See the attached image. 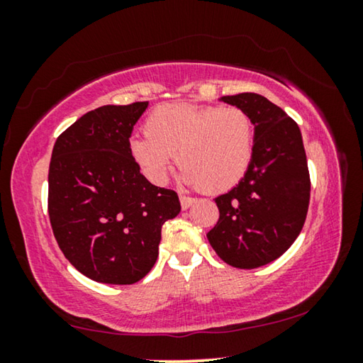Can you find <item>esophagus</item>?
Wrapping results in <instances>:
<instances>
[{"mask_svg":"<svg viewBox=\"0 0 363 363\" xmlns=\"http://www.w3.org/2000/svg\"><path fill=\"white\" fill-rule=\"evenodd\" d=\"M179 200H181L182 210H187V208H190L195 203L194 196H189V195H179Z\"/></svg>","mask_w":363,"mask_h":363,"instance_id":"1","label":"esophagus"}]
</instances>
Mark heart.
<instances>
[{"instance_id": "heart-1", "label": "heart", "mask_w": 363, "mask_h": 363, "mask_svg": "<svg viewBox=\"0 0 363 363\" xmlns=\"http://www.w3.org/2000/svg\"><path fill=\"white\" fill-rule=\"evenodd\" d=\"M144 133L131 139L130 149L155 184L167 179L176 155L186 186L224 192L243 179L253 160V120L237 106L163 104L145 118Z\"/></svg>"}]
</instances>
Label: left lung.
I'll use <instances>...</instances> for the list:
<instances>
[{
  "mask_svg": "<svg viewBox=\"0 0 363 363\" xmlns=\"http://www.w3.org/2000/svg\"><path fill=\"white\" fill-rule=\"evenodd\" d=\"M220 101L248 112L255 125L253 160L235 187L214 199L219 220L206 233L213 250L237 269H256L280 257L307 216L311 177L296 121L255 93Z\"/></svg>",
  "mask_w": 363,
  "mask_h": 363,
  "instance_id": "1",
  "label": "left lung"
}]
</instances>
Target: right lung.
I'll return each instance as SVG.
<instances>
[{
    "instance_id": "add662e5",
    "label": "right lung",
    "mask_w": 363,
    "mask_h": 363,
    "mask_svg": "<svg viewBox=\"0 0 363 363\" xmlns=\"http://www.w3.org/2000/svg\"><path fill=\"white\" fill-rule=\"evenodd\" d=\"M149 102L104 106L60 134L49 163L54 237L78 272L110 285L144 279L158 257L162 225L181 211L174 190L140 174L133 128Z\"/></svg>"
}]
</instances>
